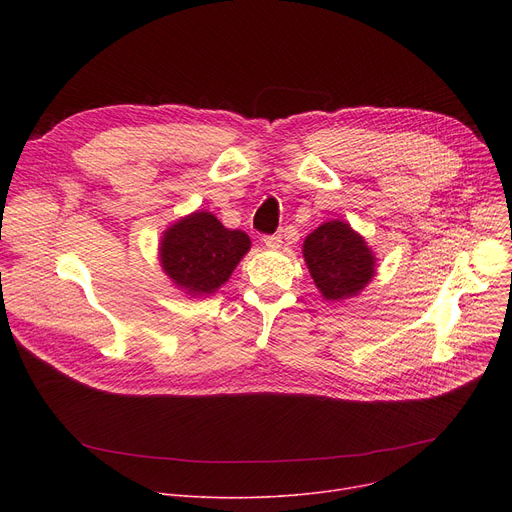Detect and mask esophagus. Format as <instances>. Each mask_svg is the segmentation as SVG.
I'll use <instances>...</instances> for the list:
<instances>
[{
	"mask_svg": "<svg viewBox=\"0 0 512 512\" xmlns=\"http://www.w3.org/2000/svg\"><path fill=\"white\" fill-rule=\"evenodd\" d=\"M263 245H265L267 249H272V251L280 249V247H282V234H272V236H263Z\"/></svg>",
	"mask_w": 512,
	"mask_h": 512,
	"instance_id": "1",
	"label": "esophagus"
}]
</instances>
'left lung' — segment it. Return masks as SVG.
I'll use <instances>...</instances> for the list:
<instances>
[{
	"mask_svg": "<svg viewBox=\"0 0 512 512\" xmlns=\"http://www.w3.org/2000/svg\"><path fill=\"white\" fill-rule=\"evenodd\" d=\"M303 257L321 297L334 303L359 297L378 272L365 236L342 220L324 222L307 234Z\"/></svg>",
	"mask_w": 512,
	"mask_h": 512,
	"instance_id": "8db88e82",
	"label": "left lung"
}]
</instances>
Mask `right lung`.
I'll return each instance as SVG.
<instances>
[{
    "instance_id": "right-lung-1",
    "label": "right lung",
    "mask_w": 512,
    "mask_h": 512,
    "mask_svg": "<svg viewBox=\"0 0 512 512\" xmlns=\"http://www.w3.org/2000/svg\"><path fill=\"white\" fill-rule=\"evenodd\" d=\"M251 249L242 230L224 228L211 211H193L170 224L159 240V263L188 297H207L228 282Z\"/></svg>"
}]
</instances>
